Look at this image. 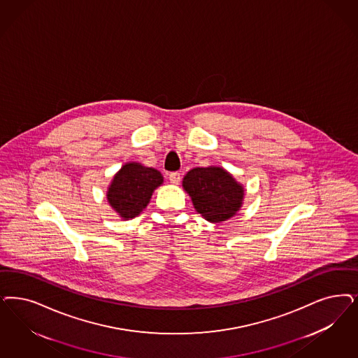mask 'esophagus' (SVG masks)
I'll return each instance as SVG.
<instances>
[{
  "instance_id": "obj_1",
  "label": "esophagus",
  "mask_w": 358,
  "mask_h": 358,
  "mask_svg": "<svg viewBox=\"0 0 358 358\" xmlns=\"http://www.w3.org/2000/svg\"><path fill=\"white\" fill-rule=\"evenodd\" d=\"M169 181L172 182L173 185H178L181 181V174L178 172H172L169 174Z\"/></svg>"
}]
</instances>
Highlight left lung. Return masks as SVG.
Segmentation results:
<instances>
[{"mask_svg": "<svg viewBox=\"0 0 358 358\" xmlns=\"http://www.w3.org/2000/svg\"><path fill=\"white\" fill-rule=\"evenodd\" d=\"M182 186L198 213L210 222H222L235 215L245 196L243 187L222 168H194Z\"/></svg>", "mask_w": 358, "mask_h": 358, "instance_id": "8db88e82", "label": "left lung"}]
</instances>
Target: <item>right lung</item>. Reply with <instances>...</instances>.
I'll return each mask as SVG.
<instances>
[{
  "instance_id": "obj_1",
  "label": "right lung",
  "mask_w": 358,
  "mask_h": 358,
  "mask_svg": "<svg viewBox=\"0 0 358 358\" xmlns=\"http://www.w3.org/2000/svg\"><path fill=\"white\" fill-rule=\"evenodd\" d=\"M161 184L162 176L159 171L129 162L113 177L107 198L120 217L134 218L145 209L153 190Z\"/></svg>"
}]
</instances>
